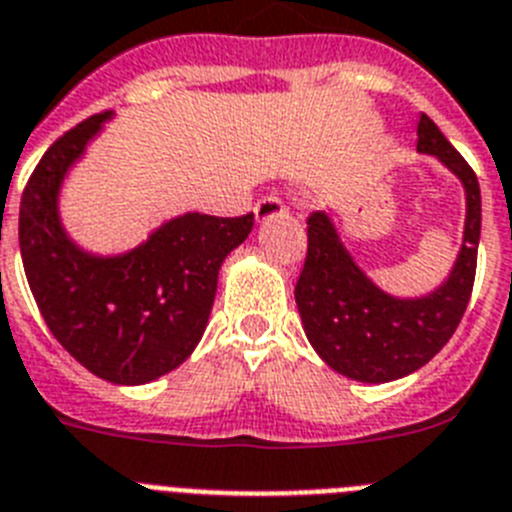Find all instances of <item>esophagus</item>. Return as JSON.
Instances as JSON below:
<instances>
[{"label":"esophagus","instance_id":"1","mask_svg":"<svg viewBox=\"0 0 512 512\" xmlns=\"http://www.w3.org/2000/svg\"><path fill=\"white\" fill-rule=\"evenodd\" d=\"M283 213H286V205H283L281 197H276V195L263 197V200H257V205H255L257 221H268V218L283 216Z\"/></svg>","mask_w":512,"mask_h":512}]
</instances>
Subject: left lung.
Returning <instances> with one entry per match:
<instances>
[{"label": "left lung", "instance_id": "left-lung-1", "mask_svg": "<svg viewBox=\"0 0 512 512\" xmlns=\"http://www.w3.org/2000/svg\"><path fill=\"white\" fill-rule=\"evenodd\" d=\"M416 135V150L440 158L466 190L461 252L440 289L419 299L385 294L354 263L322 210L307 218V260L294 289L304 333L322 362L359 382H390L424 367L450 341L474 289L482 234L476 174L427 114Z\"/></svg>", "mask_w": 512, "mask_h": 512}]
</instances>
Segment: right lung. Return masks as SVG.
<instances>
[{"label":"right lung","instance_id":"1","mask_svg":"<svg viewBox=\"0 0 512 512\" xmlns=\"http://www.w3.org/2000/svg\"><path fill=\"white\" fill-rule=\"evenodd\" d=\"M111 111L64 132L38 161L20 200V255L46 325L101 380L143 385L195 351L216 299L218 270L255 216L184 213L140 247L90 255L59 221V187Z\"/></svg>","mask_w":512,"mask_h":512}]
</instances>
